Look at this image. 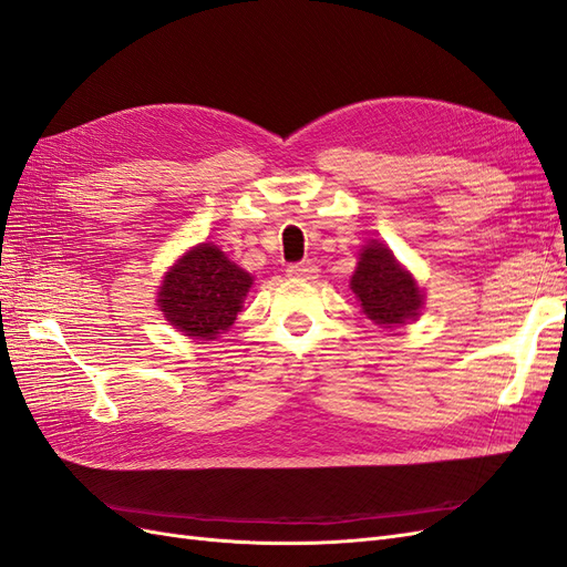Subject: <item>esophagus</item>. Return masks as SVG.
<instances>
[{
	"instance_id": "34e87169",
	"label": "esophagus",
	"mask_w": 567,
	"mask_h": 567,
	"mask_svg": "<svg viewBox=\"0 0 567 567\" xmlns=\"http://www.w3.org/2000/svg\"><path fill=\"white\" fill-rule=\"evenodd\" d=\"M288 277L293 279H315L317 277V267L312 262H296V265H288Z\"/></svg>"
}]
</instances>
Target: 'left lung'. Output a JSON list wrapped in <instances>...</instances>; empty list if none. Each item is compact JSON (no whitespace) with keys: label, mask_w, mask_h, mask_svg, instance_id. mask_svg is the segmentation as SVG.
Returning <instances> with one entry per match:
<instances>
[{"label":"left lung","mask_w":567,"mask_h":567,"mask_svg":"<svg viewBox=\"0 0 567 567\" xmlns=\"http://www.w3.org/2000/svg\"><path fill=\"white\" fill-rule=\"evenodd\" d=\"M352 290L362 302V310L369 319L383 326L404 323L414 319L421 310L423 296L414 279L398 265L392 252L371 241L357 262L352 277Z\"/></svg>","instance_id":"left-lung-1"}]
</instances>
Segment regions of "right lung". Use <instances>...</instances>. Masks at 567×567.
<instances>
[{
    "mask_svg": "<svg viewBox=\"0 0 567 567\" xmlns=\"http://www.w3.org/2000/svg\"><path fill=\"white\" fill-rule=\"evenodd\" d=\"M250 284L248 271L236 267L217 246L203 244L167 271L158 302L182 333L213 340L241 312Z\"/></svg>",
    "mask_w": 567,
    "mask_h": 567,
    "instance_id": "1",
    "label": "right lung"
}]
</instances>
